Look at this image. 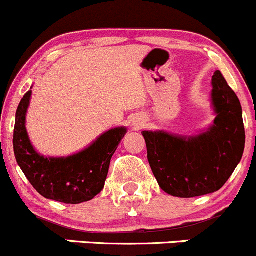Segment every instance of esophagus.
Listing matches in <instances>:
<instances>
[{
	"label": "esophagus",
	"instance_id": "esophagus-1",
	"mask_svg": "<svg viewBox=\"0 0 256 256\" xmlns=\"http://www.w3.org/2000/svg\"><path fill=\"white\" fill-rule=\"evenodd\" d=\"M142 126H143V124H142V122H134L133 123V127L136 129H140Z\"/></svg>",
	"mask_w": 256,
	"mask_h": 256
}]
</instances>
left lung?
Segmentation results:
<instances>
[{
	"mask_svg": "<svg viewBox=\"0 0 256 256\" xmlns=\"http://www.w3.org/2000/svg\"><path fill=\"white\" fill-rule=\"evenodd\" d=\"M214 124L196 136L144 130L148 162L159 186L178 198L219 190L242 160L245 129L239 98L220 70L212 80Z\"/></svg>",
	"mask_w": 256,
	"mask_h": 256,
	"instance_id": "1",
	"label": "left lung"
}]
</instances>
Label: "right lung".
<instances>
[{
  "mask_svg": "<svg viewBox=\"0 0 256 256\" xmlns=\"http://www.w3.org/2000/svg\"><path fill=\"white\" fill-rule=\"evenodd\" d=\"M28 90L20 102L14 132V150L20 168L42 196L66 204H80L94 198L104 188L110 159L127 128L110 129L88 148L62 158H47L34 150L26 130L31 100Z\"/></svg>",
  "mask_w": 256,
  "mask_h": 256,
  "instance_id": "add662e5",
  "label": "right lung"
}]
</instances>
